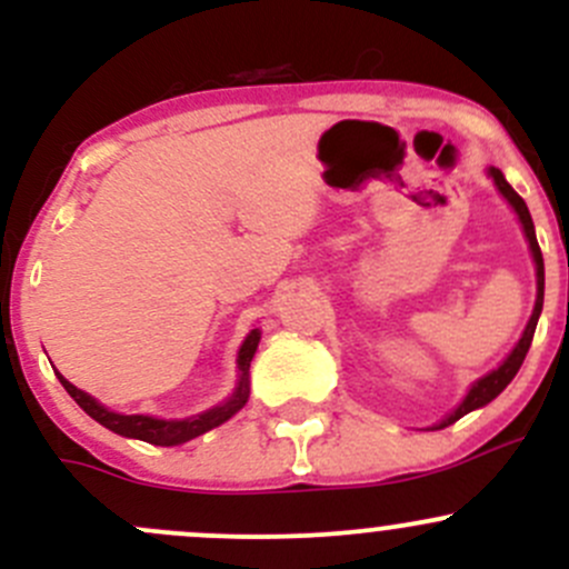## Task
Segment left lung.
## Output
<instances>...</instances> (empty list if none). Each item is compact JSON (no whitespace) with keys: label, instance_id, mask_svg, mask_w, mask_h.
<instances>
[{"label":"left lung","instance_id":"8db88e82","mask_svg":"<svg viewBox=\"0 0 569 569\" xmlns=\"http://www.w3.org/2000/svg\"><path fill=\"white\" fill-rule=\"evenodd\" d=\"M490 176H492V181H496V187L501 189L503 198H507L509 203H512V209L518 211L520 222H523L526 239H529V244H531L533 263H537V306H533V313H531L529 325H526L523 338H520L518 347L512 349V355H509V358L503 360V363L498 366L496 371H490V375H487V377H481V380L476 382L473 388H470L468 396H465L462 405L457 407V410L451 412V416L446 418V421L440 423V427H435V429L449 427V423L460 421L462 416H468V412H470V410H476V407H485L487 401L496 399V396L501 393L503 388H507L509 382L515 380V375H518V371H520V366H523V360H526V352H529V347H531V338H533V330H537V319H539V313H542V297H545V263H542V250H539V244H537V233H533V222H531V214H529V206H526V200L520 198V194L515 192L512 187H509L507 178H503L501 170L490 168Z\"/></svg>","mask_w":569,"mask_h":569}]
</instances>
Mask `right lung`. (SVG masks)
Wrapping results in <instances>:
<instances>
[{"mask_svg":"<svg viewBox=\"0 0 569 569\" xmlns=\"http://www.w3.org/2000/svg\"><path fill=\"white\" fill-rule=\"evenodd\" d=\"M258 338H261V332L252 330L250 336L244 338L242 349H239V371H242V377H239L237 393H233L226 405L214 407V410L203 412V416L183 418V421H159V418H151V416H120V412H112V410H107V407H101L93 396L79 391V388L71 386V382H68L62 375H57V377H60L62 388L73 396V401H77V405L82 407L90 418H96L101 427L112 429V432L123 435V438L146 440V443H151V446H178V443H187V440L198 438V435L209 432V429L220 427V423H226L228 418L237 416V412L242 410L244 401H248V396H250L248 371H250L252 355H256Z\"/></svg>","mask_w":569,"mask_h":569,"instance_id":"1","label":"right lung"}]
</instances>
